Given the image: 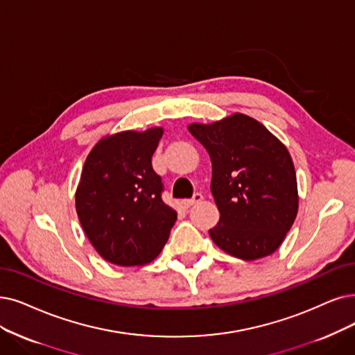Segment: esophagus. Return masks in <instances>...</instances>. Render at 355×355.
Returning <instances> with one entry per match:
<instances>
[{"mask_svg": "<svg viewBox=\"0 0 355 355\" xmlns=\"http://www.w3.org/2000/svg\"><path fill=\"white\" fill-rule=\"evenodd\" d=\"M204 200V196L201 195V193H195L191 200H183L182 201V204H183V207L185 208H189V207H192V205H195V204H198V202H201Z\"/></svg>", "mask_w": 355, "mask_h": 355, "instance_id": "1", "label": "esophagus"}]
</instances>
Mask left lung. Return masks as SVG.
Segmentation results:
<instances>
[{
  "instance_id": "1",
  "label": "left lung",
  "mask_w": 355,
  "mask_h": 355,
  "mask_svg": "<svg viewBox=\"0 0 355 355\" xmlns=\"http://www.w3.org/2000/svg\"><path fill=\"white\" fill-rule=\"evenodd\" d=\"M189 132L209 154L211 192L220 211L208 233L221 250L243 261L274 253L299 209L297 178L287 147L243 113L212 123H191Z\"/></svg>"
}]
</instances>
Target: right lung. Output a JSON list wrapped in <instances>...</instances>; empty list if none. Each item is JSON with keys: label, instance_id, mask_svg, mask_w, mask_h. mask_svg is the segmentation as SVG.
Here are the masks:
<instances>
[{"label": "right lung", "instance_id": "right-lung-1", "mask_svg": "<svg viewBox=\"0 0 355 355\" xmlns=\"http://www.w3.org/2000/svg\"><path fill=\"white\" fill-rule=\"evenodd\" d=\"M162 137L160 126L106 135L84 163L77 216L93 248L110 263L139 266L157 258L178 218L163 202L162 178L151 166Z\"/></svg>", "mask_w": 355, "mask_h": 355}]
</instances>
